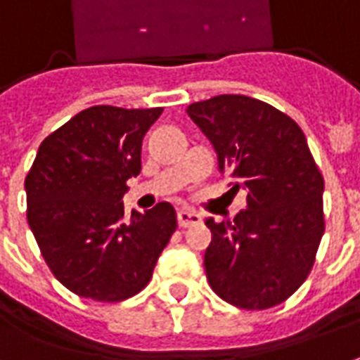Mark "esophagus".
<instances>
[{
    "mask_svg": "<svg viewBox=\"0 0 360 360\" xmlns=\"http://www.w3.org/2000/svg\"><path fill=\"white\" fill-rule=\"evenodd\" d=\"M177 222H179L181 228H188V226H193V224L200 222V214H197L195 210H179L177 212Z\"/></svg>",
    "mask_w": 360,
    "mask_h": 360,
    "instance_id": "esophagus-1",
    "label": "esophagus"
}]
</instances>
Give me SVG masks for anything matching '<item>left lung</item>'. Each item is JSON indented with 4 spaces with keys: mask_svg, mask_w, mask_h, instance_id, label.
<instances>
[{
    "mask_svg": "<svg viewBox=\"0 0 360 360\" xmlns=\"http://www.w3.org/2000/svg\"><path fill=\"white\" fill-rule=\"evenodd\" d=\"M187 115L214 148L218 172L248 191L233 224L206 218V278L238 308L276 306L306 281L323 236V177L306 136L285 112L245 95L193 103Z\"/></svg>",
    "mask_w": 360,
    "mask_h": 360,
    "instance_id": "1",
    "label": "left lung"
}]
</instances>
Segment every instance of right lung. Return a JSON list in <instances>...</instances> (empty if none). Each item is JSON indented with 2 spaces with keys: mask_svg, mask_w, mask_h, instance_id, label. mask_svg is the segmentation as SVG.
Returning <instances> with one entry per match:
<instances>
[{
  "mask_svg": "<svg viewBox=\"0 0 360 360\" xmlns=\"http://www.w3.org/2000/svg\"><path fill=\"white\" fill-rule=\"evenodd\" d=\"M162 110L89 107L40 144L25 179L27 220L50 271L77 296L120 302L140 292L177 228L169 202L130 220L122 205Z\"/></svg>",
  "mask_w": 360,
  "mask_h": 360,
  "instance_id": "add662e5",
  "label": "right lung"
}]
</instances>
